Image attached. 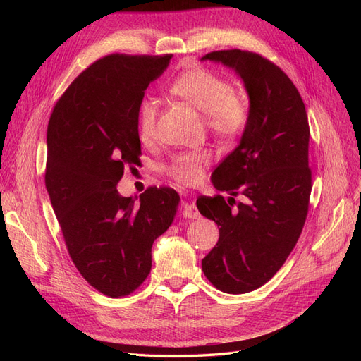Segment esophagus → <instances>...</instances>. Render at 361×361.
<instances>
[{"label": "esophagus", "mask_w": 361, "mask_h": 361, "mask_svg": "<svg viewBox=\"0 0 361 361\" xmlns=\"http://www.w3.org/2000/svg\"><path fill=\"white\" fill-rule=\"evenodd\" d=\"M183 216L190 218V220H197V218H200V212H199L197 206H195L194 202H185L183 203Z\"/></svg>", "instance_id": "obj_1"}]
</instances>
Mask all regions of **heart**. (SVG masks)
I'll return each instance as SVG.
<instances>
[{
  "label": "heart",
  "instance_id": "obj_1",
  "mask_svg": "<svg viewBox=\"0 0 361 361\" xmlns=\"http://www.w3.org/2000/svg\"><path fill=\"white\" fill-rule=\"evenodd\" d=\"M169 92L190 106L204 114V123L223 140L232 141L241 137L248 125V108L235 96L232 84L207 69H192L179 75ZM157 104L143 101L138 106L137 126L141 141H150L155 135ZM211 164L207 150H191L174 155L166 166V173L182 185H195Z\"/></svg>",
  "mask_w": 361,
  "mask_h": 361
}]
</instances>
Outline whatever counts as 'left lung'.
Listing matches in <instances>:
<instances>
[{"instance_id": "left-lung-1", "label": "left lung", "mask_w": 361, "mask_h": 361, "mask_svg": "<svg viewBox=\"0 0 361 361\" xmlns=\"http://www.w3.org/2000/svg\"><path fill=\"white\" fill-rule=\"evenodd\" d=\"M202 60L232 68L250 99L241 141L212 173L214 187L231 197L197 199L200 214L220 231L202 269L221 292L247 293L274 277L304 227L312 191L309 120L289 76L259 54L214 51Z\"/></svg>"}]
</instances>
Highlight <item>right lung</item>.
Masks as SVG:
<instances>
[{"mask_svg":"<svg viewBox=\"0 0 361 361\" xmlns=\"http://www.w3.org/2000/svg\"><path fill=\"white\" fill-rule=\"evenodd\" d=\"M166 56L111 54L81 72L54 106L45 185L69 256L96 290L133 293L152 268V245L176 215L179 194L149 187L140 199L116 185L140 164L138 106Z\"/></svg>","mask_w":361,"mask_h":361,"instance_id":"right-lung-1","label":"right lung"}]
</instances>
